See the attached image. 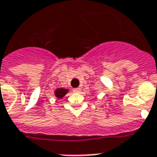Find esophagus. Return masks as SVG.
I'll return each mask as SVG.
<instances>
[{"instance_id":"34e87169","label":"esophagus","mask_w":157,"mask_h":157,"mask_svg":"<svg viewBox=\"0 0 157 157\" xmlns=\"http://www.w3.org/2000/svg\"><path fill=\"white\" fill-rule=\"evenodd\" d=\"M80 90H81L80 88H75V89H73V92H75V93H78Z\"/></svg>"}]
</instances>
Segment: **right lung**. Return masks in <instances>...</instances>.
<instances>
[{
    "mask_svg": "<svg viewBox=\"0 0 157 157\" xmlns=\"http://www.w3.org/2000/svg\"><path fill=\"white\" fill-rule=\"evenodd\" d=\"M68 90L67 89H65V88H57V89L55 90V95H56V97L57 98L60 99L62 98H63L64 96H65L66 94H67V93H68Z\"/></svg>",
    "mask_w": 157,
    "mask_h": 157,
    "instance_id": "right-lung-1",
    "label": "right lung"
}]
</instances>
